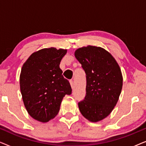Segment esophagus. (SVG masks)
Here are the masks:
<instances>
[{
	"instance_id": "esophagus-1",
	"label": "esophagus",
	"mask_w": 146,
	"mask_h": 146,
	"mask_svg": "<svg viewBox=\"0 0 146 146\" xmlns=\"http://www.w3.org/2000/svg\"><path fill=\"white\" fill-rule=\"evenodd\" d=\"M70 86H71L72 89L74 88V82H73L72 80L70 81Z\"/></svg>"
}]
</instances>
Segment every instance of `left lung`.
Segmentation results:
<instances>
[{
	"instance_id": "left-lung-1",
	"label": "left lung",
	"mask_w": 146,
	"mask_h": 146,
	"mask_svg": "<svg viewBox=\"0 0 146 146\" xmlns=\"http://www.w3.org/2000/svg\"><path fill=\"white\" fill-rule=\"evenodd\" d=\"M74 55L86 75V93L78 103L79 110L88 120L98 122L112 111L118 101L123 85L120 68L112 55L101 47L80 48Z\"/></svg>"
}]
</instances>
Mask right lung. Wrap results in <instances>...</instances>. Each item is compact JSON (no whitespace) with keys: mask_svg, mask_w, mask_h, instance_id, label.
Wrapping results in <instances>:
<instances>
[{"mask_svg":"<svg viewBox=\"0 0 146 146\" xmlns=\"http://www.w3.org/2000/svg\"><path fill=\"white\" fill-rule=\"evenodd\" d=\"M66 49L43 48L30 56L22 67L20 88L25 106L36 120L45 123L58 114L63 98L72 93L60 68Z\"/></svg>","mask_w":146,"mask_h":146,"instance_id":"right-lung-1","label":"right lung"}]
</instances>
